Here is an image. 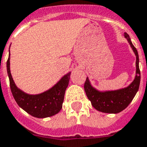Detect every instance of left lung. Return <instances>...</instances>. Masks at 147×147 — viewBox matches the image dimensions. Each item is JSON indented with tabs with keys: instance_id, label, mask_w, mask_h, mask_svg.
<instances>
[{
	"instance_id": "1",
	"label": "left lung",
	"mask_w": 147,
	"mask_h": 147,
	"mask_svg": "<svg viewBox=\"0 0 147 147\" xmlns=\"http://www.w3.org/2000/svg\"><path fill=\"white\" fill-rule=\"evenodd\" d=\"M124 37L130 44L136 57V77L131 84L126 88L118 90L100 92L90 85L88 78H86L84 83V90L86 92V96L91 101L92 106L100 112L107 113H117L121 112L131 103L139 90L140 83V70L139 67L138 52L134 44H132L128 34L124 33Z\"/></svg>"
}]
</instances>
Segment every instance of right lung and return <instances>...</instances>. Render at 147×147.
I'll list each match as a JSON object with an SVG mask.
<instances>
[{"instance_id": "1", "label": "right lung", "mask_w": 147, "mask_h": 147, "mask_svg": "<svg viewBox=\"0 0 147 147\" xmlns=\"http://www.w3.org/2000/svg\"><path fill=\"white\" fill-rule=\"evenodd\" d=\"M7 70L13 98L27 113L37 118H45L60 112L70 80V72L64 75L55 86L47 91L37 95H30L24 93L16 86L10 70V55L7 61Z\"/></svg>"}]
</instances>
